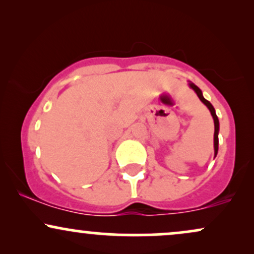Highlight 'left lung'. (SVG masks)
Segmentation results:
<instances>
[{"label": "left lung", "instance_id": "left-lung-1", "mask_svg": "<svg viewBox=\"0 0 254 254\" xmlns=\"http://www.w3.org/2000/svg\"><path fill=\"white\" fill-rule=\"evenodd\" d=\"M189 86H190V88H192L196 92V94L198 95V98H199V100L202 101V103L205 105L206 107H208L209 111H210L211 116H212V119H214V125H215V132H214V151H215V156L217 155V151H218V131H220V122H218V118L216 116V112H215V109L214 106L209 103L208 100H206L205 98L203 97V93L202 90H200L198 87L196 86L194 83L192 82H189Z\"/></svg>", "mask_w": 254, "mask_h": 254}]
</instances>
